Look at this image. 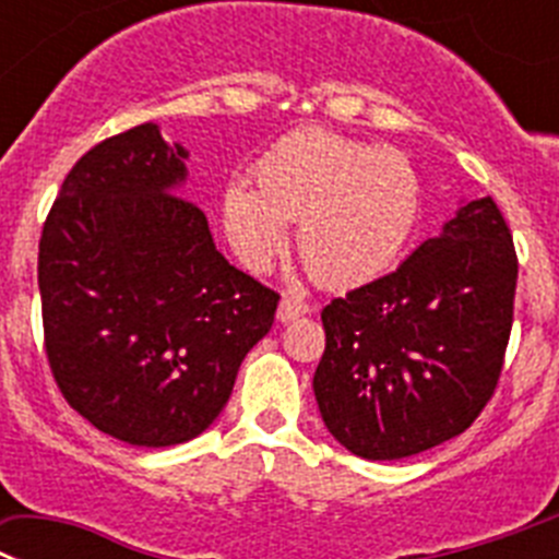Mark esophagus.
Segmentation results:
<instances>
[{"mask_svg": "<svg viewBox=\"0 0 559 559\" xmlns=\"http://www.w3.org/2000/svg\"><path fill=\"white\" fill-rule=\"evenodd\" d=\"M309 314V304H304V300H292V298H284L278 306V320L281 323H289V320H298V317Z\"/></svg>", "mask_w": 559, "mask_h": 559, "instance_id": "1", "label": "esophagus"}]
</instances>
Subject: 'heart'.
Returning <instances> with one entry per match:
<instances>
[{"label": "heart", "instance_id": "obj_1", "mask_svg": "<svg viewBox=\"0 0 559 559\" xmlns=\"http://www.w3.org/2000/svg\"><path fill=\"white\" fill-rule=\"evenodd\" d=\"M255 186L223 192V228L245 267L261 273L286 250L298 223V253L320 284L354 289L384 275L415 234L424 189L412 160L325 128L281 135L255 160Z\"/></svg>", "mask_w": 559, "mask_h": 559}]
</instances>
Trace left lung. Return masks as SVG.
<instances>
[{
	"label": "left lung",
	"mask_w": 559,
	"mask_h": 559,
	"mask_svg": "<svg viewBox=\"0 0 559 559\" xmlns=\"http://www.w3.org/2000/svg\"><path fill=\"white\" fill-rule=\"evenodd\" d=\"M518 255L492 198L471 200L399 270L323 309L314 399L361 460H404L474 424L504 367Z\"/></svg>",
	"instance_id": "obj_1"
}]
</instances>
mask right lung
Wrapping results in <instances>:
<instances>
[{
  "label": "right lung",
  "mask_w": 559,
  "mask_h": 559,
  "mask_svg": "<svg viewBox=\"0 0 559 559\" xmlns=\"http://www.w3.org/2000/svg\"><path fill=\"white\" fill-rule=\"evenodd\" d=\"M186 153L158 124L110 135L72 167L38 245L44 345L72 409L130 445L203 435L278 292L228 264L180 194Z\"/></svg>",
  "instance_id": "right-lung-1"
}]
</instances>
